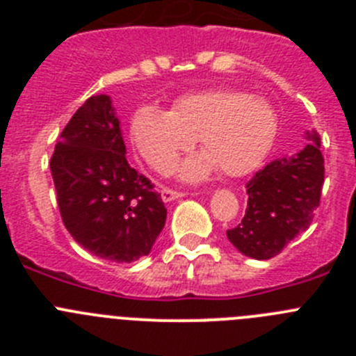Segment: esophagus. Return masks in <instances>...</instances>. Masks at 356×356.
I'll list each match as a JSON object with an SVG mask.
<instances>
[{"mask_svg": "<svg viewBox=\"0 0 356 356\" xmlns=\"http://www.w3.org/2000/svg\"><path fill=\"white\" fill-rule=\"evenodd\" d=\"M160 194H162V200L165 201V203H169V201H175V200H178V197L184 196V193H178V191H172V188H168V187H163L162 191H160Z\"/></svg>", "mask_w": 356, "mask_h": 356, "instance_id": "esophagus-1", "label": "esophagus"}]
</instances>
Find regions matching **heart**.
Masks as SVG:
<instances>
[{"mask_svg": "<svg viewBox=\"0 0 356 356\" xmlns=\"http://www.w3.org/2000/svg\"><path fill=\"white\" fill-rule=\"evenodd\" d=\"M130 137L159 171L171 168L197 139L205 155L185 160L180 176L203 180L213 168L242 176L259 168L276 137V114L266 99L234 89H205L175 99L171 110L140 106L130 121Z\"/></svg>", "mask_w": 356, "mask_h": 356, "instance_id": "b5f03b06", "label": "heart"}]
</instances>
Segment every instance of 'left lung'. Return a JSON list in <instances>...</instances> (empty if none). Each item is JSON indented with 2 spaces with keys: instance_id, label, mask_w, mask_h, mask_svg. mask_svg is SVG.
<instances>
[{
  "instance_id": "8db88e82",
  "label": "left lung",
  "mask_w": 356,
  "mask_h": 356,
  "mask_svg": "<svg viewBox=\"0 0 356 356\" xmlns=\"http://www.w3.org/2000/svg\"><path fill=\"white\" fill-rule=\"evenodd\" d=\"M296 155L269 162L246 184L248 207L228 241L242 254L269 260L310 226L325 184V159L316 130Z\"/></svg>"
}]
</instances>
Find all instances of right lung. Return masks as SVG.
<instances>
[{
  "instance_id": "obj_1",
  "label": "right lung",
  "mask_w": 356,
  "mask_h": 356,
  "mask_svg": "<svg viewBox=\"0 0 356 356\" xmlns=\"http://www.w3.org/2000/svg\"><path fill=\"white\" fill-rule=\"evenodd\" d=\"M124 155L112 99L99 94L74 112L49 162L69 234L89 253L119 264L149 254L168 217L153 184Z\"/></svg>"
}]
</instances>
